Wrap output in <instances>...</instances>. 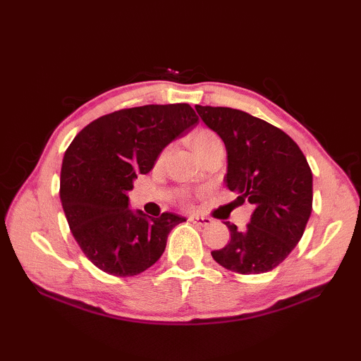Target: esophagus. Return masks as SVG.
<instances>
[{"mask_svg": "<svg viewBox=\"0 0 361 361\" xmlns=\"http://www.w3.org/2000/svg\"><path fill=\"white\" fill-rule=\"evenodd\" d=\"M190 221H194V224L200 225V226H208L212 224V220L209 217H203V216H190L189 217Z\"/></svg>", "mask_w": 361, "mask_h": 361, "instance_id": "esophagus-1", "label": "esophagus"}]
</instances>
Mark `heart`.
I'll list each match as a JSON object with an SVG mask.
<instances>
[{
    "instance_id": "b5f03b06",
    "label": "heart",
    "mask_w": 361,
    "mask_h": 361,
    "mask_svg": "<svg viewBox=\"0 0 361 361\" xmlns=\"http://www.w3.org/2000/svg\"><path fill=\"white\" fill-rule=\"evenodd\" d=\"M219 144H221L220 137L208 128H198L192 133V136H190V145H192V149L198 157H200L202 153H204L206 150H209L211 147H214V145H219ZM166 155H167V150L161 153L159 158H158L159 163H161V161H164Z\"/></svg>"
}]
</instances>
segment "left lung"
Segmentation results:
<instances>
[{"mask_svg": "<svg viewBox=\"0 0 361 361\" xmlns=\"http://www.w3.org/2000/svg\"><path fill=\"white\" fill-rule=\"evenodd\" d=\"M226 147L225 183L234 203L252 206L245 229L225 221L231 239L212 251L217 264L240 274L271 271L301 240L312 214L313 176L304 153L281 128L226 106L195 105Z\"/></svg>", "mask_w": 361, "mask_h": 361, "instance_id": "1", "label": "left lung"}]
</instances>
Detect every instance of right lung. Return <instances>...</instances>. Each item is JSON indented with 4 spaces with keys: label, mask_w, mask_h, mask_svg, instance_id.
Returning a JSON list of instances; mask_svg holds the SVG:
<instances>
[{
    "label": "right lung",
    "mask_w": 361,
    "mask_h": 361,
    "mask_svg": "<svg viewBox=\"0 0 361 361\" xmlns=\"http://www.w3.org/2000/svg\"><path fill=\"white\" fill-rule=\"evenodd\" d=\"M198 116L189 104L144 105L91 122L66 149L60 172V202L75 242L99 270L136 276L163 255L172 229L186 221L130 209L128 190L159 153L190 132Z\"/></svg>",
    "instance_id": "add662e5"
}]
</instances>
